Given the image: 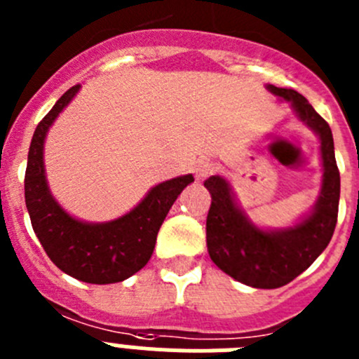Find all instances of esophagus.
<instances>
[{"instance_id": "obj_1", "label": "esophagus", "mask_w": 359, "mask_h": 359, "mask_svg": "<svg viewBox=\"0 0 359 359\" xmlns=\"http://www.w3.org/2000/svg\"><path fill=\"white\" fill-rule=\"evenodd\" d=\"M194 172L198 180H205V177L212 176V174L215 172V163H212V161H199V163L196 165Z\"/></svg>"}]
</instances>
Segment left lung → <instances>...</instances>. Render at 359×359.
I'll use <instances>...</instances> for the list:
<instances>
[{
	"label": "left lung",
	"mask_w": 359,
	"mask_h": 359,
	"mask_svg": "<svg viewBox=\"0 0 359 359\" xmlns=\"http://www.w3.org/2000/svg\"><path fill=\"white\" fill-rule=\"evenodd\" d=\"M293 106L307 128L320 136L322 189L309 215L284 230H261L237 205L230 183L221 176L205 182L212 196L207 217V246L210 259L231 278L259 290H275L306 271L327 248L334 233L340 203V170L329 123L294 90L266 86Z\"/></svg>",
	"instance_id": "obj_1"
}]
</instances>
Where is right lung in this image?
Masks as SVG:
<instances>
[{
  "label": "right lung",
  "instance_id": "right-lung-1",
  "mask_svg": "<svg viewBox=\"0 0 359 359\" xmlns=\"http://www.w3.org/2000/svg\"><path fill=\"white\" fill-rule=\"evenodd\" d=\"M81 90L73 86L55 102L32 136L25 172V201L32 228L57 268L88 284L122 282L149 262L158 230L192 174L152 187L131 212L107 223H86L72 217L55 201L44 176L43 149L46 133Z\"/></svg>",
  "mask_w": 359,
  "mask_h": 359
}]
</instances>
